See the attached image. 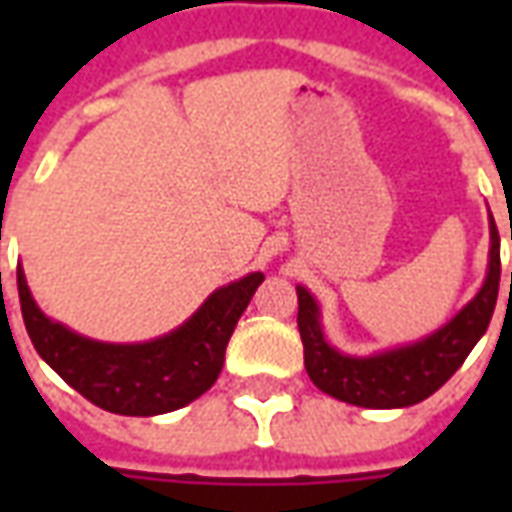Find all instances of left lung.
Instances as JSON below:
<instances>
[{"label": "left lung", "instance_id": "obj_1", "mask_svg": "<svg viewBox=\"0 0 512 512\" xmlns=\"http://www.w3.org/2000/svg\"><path fill=\"white\" fill-rule=\"evenodd\" d=\"M499 271V233L491 216L488 274L480 293L439 332L373 356L340 354L326 343L318 301L312 299L310 290L299 285V332L307 376L321 392L351 406L406 408L425 400L450 381L488 329L499 296Z\"/></svg>", "mask_w": 512, "mask_h": 512}]
</instances>
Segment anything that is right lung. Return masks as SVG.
Returning a JSON list of instances; mask_svg holds the SVG:
<instances>
[{
	"mask_svg": "<svg viewBox=\"0 0 512 512\" xmlns=\"http://www.w3.org/2000/svg\"><path fill=\"white\" fill-rule=\"evenodd\" d=\"M18 301L29 340L43 362L68 384L112 414L156 417L183 408L219 378L235 323L255 296L263 274L213 290L200 310L175 332L150 343H98L46 318L18 266Z\"/></svg>",
	"mask_w": 512,
	"mask_h": 512,
	"instance_id": "obj_1",
	"label": "right lung"
}]
</instances>
